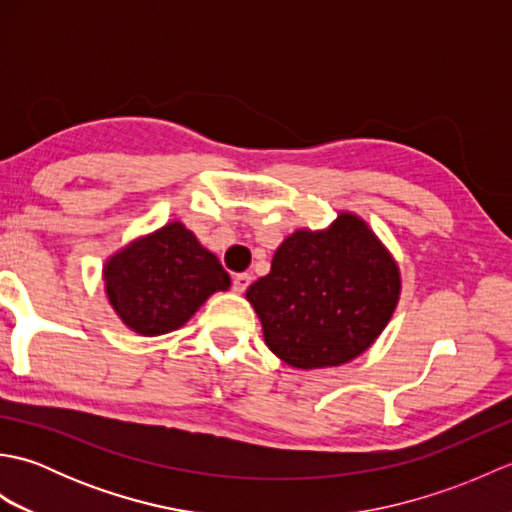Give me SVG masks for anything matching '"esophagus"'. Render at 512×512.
Returning a JSON list of instances; mask_svg holds the SVG:
<instances>
[{
  "mask_svg": "<svg viewBox=\"0 0 512 512\" xmlns=\"http://www.w3.org/2000/svg\"><path fill=\"white\" fill-rule=\"evenodd\" d=\"M250 281H253V277H250L248 273L235 275V277H233V290H235V292H244V290L250 286Z\"/></svg>",
  "mask_w": 512,
  "mask_h": 512,
  "instance_id": "34e87169",
  "label": "esophagus"
}]
</instances>
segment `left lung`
<instances>
[{"mask_svg":"<svg viewBox=\"0 0 512 512\" xmlns=\"http://www.w3.org/2000/svg\"><path fill=\"white\" fill-rule=\"evenodd\" d=\"M400 297L394 257L361 217L341 213L328 231H297L246 290L270 352L299 369L336 367L385 330Z\"/></svg>","mask_w":512,"mask_h":512,"instance_id":"8db88e82","label":"left lung"}]
</instances>
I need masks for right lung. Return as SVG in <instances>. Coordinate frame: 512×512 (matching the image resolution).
<instances>
[{
	"mask_svg": "<svg viewBox=\"0 0 512 512\" xmlns=\"http://www.w3.org/2000/svg\"><path fill=\"white\" fill-rule=\"evenodd\" d=\"M103 277L118 317L143 336L178 330L213 292L231 286L217 257L180 222L123 248Z\"/></svg>",
	"mask_w": 512,
	"mask_h": 512,
	"instance_id": "1",
	"label": "right lung"
}]
</instances>
